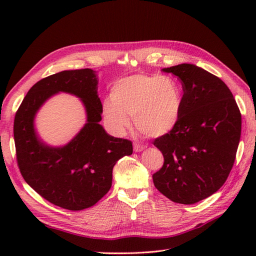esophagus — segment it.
<instances>
[{
    "label": "esophagus",
    "mask_w": 256,
    "mask_h": 256,
    "mask_svg": "<svg viewBox=\"0 0 256 256\" xmlns=\"http://www.w3.org/2000/svg\"><path fill=\"white\" fill-rule=\"evenodd\" d=\"M133 148H134V152H142L145 148V146L144 145H140V144H138V143H134Z\"/></svg>",
    "instance_id": "1"
}]
</instances>
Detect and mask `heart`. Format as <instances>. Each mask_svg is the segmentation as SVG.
Segmentation results:
<instances>
[{
    "label": "heart",
    "mask_w": 256,
    "mask_h": 256,
    "mask_svg": "<svg viewBox=\"0 0 256 256\" xmlns=\"http://www.w3.org/2000/svg\"><path fill=\"white\" fill-rule=\"evenodd\" d=\"M110 98L103 104V114L116 135L128 132V118H134L136 128L150 138L172 132L180 118L182 92L177 81L168 76H128L113 84Z\"/></svg>",
    "instance_id": "b5f03b06"
}]
</instances>
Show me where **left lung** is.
Segmentation results:
<instances>
[{"label":"left lung","instance_id":"obj_1","mask_svg":"<svg viewBox=\"0 0 256 256\" xmlns=\"http://www.w3.org/2000/svg\"><path fill=\"white\" fill-rule=\"evenodd\" d=\"M180 79L179 122L155 138L164 165L153 175L155 187L174 202L192 204L222 187L236 160L241 113L228 86L192 64L162 69Z\"/></svg>","mask_w":256,"mask_h":256}]
</instances>
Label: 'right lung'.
<instances>
[{"mask_svg": "<svg viewBox=\"0 0 256 256\" xmlns=\"http://www.w3.org/2000/svg\"><path fill=\"white\" fill-rule=\"evenodd\" d=\"M58 92L80 97L87 123L62 148L42 144L34 128L36 111ZM102 104L92 69L64 70L36 82L27 92L14 118L16 160L25 182L52 204L78 211L96 204L112 186V170L133 153L132 142L108 135L99 124Z\"/></svg>", "mask_w": 256, "mask_h": 256, "instance_id": "add662e5", "label": "right lung"}]
</instances>
